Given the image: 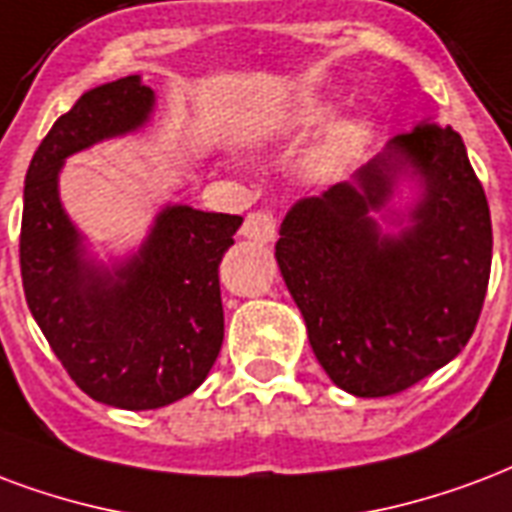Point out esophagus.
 I'll return each instance as SVG.
<instances>
[{"label":"esophagus","mask_w":512,"mask_h":512,"mask_svg":"<svg viewBox=\"0 0 512 512\" xmlns=\"http://www.w3.org/2000/svg\"><path fill=\"white\" fill-rule=\"evenodd\" d=\"M241 233L252 241H260V244H268L274 241L276 236V214L271 208H257L252 214H246L244 225H241Z\"/></svg>","instance_id":"esophagus-1"}]
</instances>
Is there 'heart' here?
Masks as SVG:
<instances>
[{
	"label": "heart",
	"mask_w": 512,
	"mask_h": 512,
	"mask_svg": "<svg viewBox=\"0 0 512 512\" xmlns=\"http://www.w3.org/2000/svg\"><path fill=\"white\" fill-rule=\"evenodd\" d=\"M325 119H328V108H323V105H309V108H301V111L295 113L293 124L301 127V130H309V127L323 124ZM363 135H366V130H363V124H358V121H347V124L333 127L323 138V143L312 151V168L317 173H333V170H339L358 151V146L363 143Z\"/></svg>",
	"instance_id": "1"
}]
</instances>
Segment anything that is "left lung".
<instances>
[{"label": "left lung", "mask_w": 512, "mask_h": 512, "mask_svg": "<svg viewBox=\"0 0 512 512\" xmlns=\"http://www.w3.org/2000/svg\"><path fill=\"white\" fill-rule=\"evenodd\" d=\"M412 164L427 181L416 227L385 239L368 217ZM491 211L453 127L423 124L323 198L295 203L276 241L309 342L342 391L377 399L453 361L478 325L491 276Z\"/></svg>", "instance_id": "obj_1"}]
</instances>
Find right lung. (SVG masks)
<instances>
[{
    "label": "right lung",
    "instance_id": "add662e5",
    "mask_svg": "<svg viewBox=\"0 0 512 512\" xmlns=\"http://www.w3.org/2000/svg\"><path fill=\"white\" fill-rule=\"evenodd\" d=\"M151 102L149 86L127 75L54 121L26 170L18 241L26 304L51 350L86 396L121 410H157L206 380L225 336L219 263L244 222L165 208L119 279L86 268L56 195L62 160L140 127Z\"/></svg>",
    "mask_w": 512,
    "mask_h": 512
}]
</instances>
